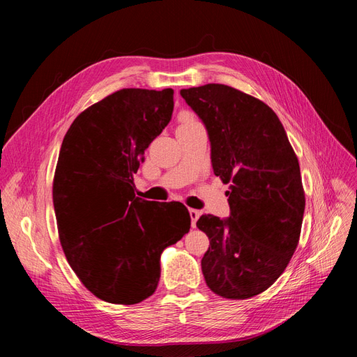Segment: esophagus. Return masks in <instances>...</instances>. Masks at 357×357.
<instances>
[{
    "label": "esophagus",
    "instance_id": "34e87169",
    "mask_svg": "<svg viewBox=\"0 0 357 357\" xmlns=\"http://www.w3.org/2000/svg\"><path fill=\"white\" fill-rule=\"evenodd\" d=\"M189 214H190L192 226H193V228H195V226H197V220L199 219V215H201V211H199V210H195V208H189Z\"/></svg>",
    "mask_w": 357,
    "mask_h": 357
}]
</instances>
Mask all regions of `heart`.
I'll return each instance as SVG.
<instances>
[{"label":"heart","instance_id":"b5f03b06","mask_svg":"<svg viewBox=\"0 0 357 357\" xmlns=\"http://www.w3.org/2000/svg\"><path fill=\"white\" fill-rule=\"evenodd\" d=\"M199 122L197 121L195 117H192V116H185L181 119V125L180 126H189V125H198Z\"/></svg>","mask_w":357,"mask_h":357}]
</instances>
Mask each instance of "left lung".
<instances>
[{"instance_id":"8db88e82","label":"left lung","mask_w":357,"mask_h":357,"mask_svg":"<svg viewBox=\"0 0 357 357\" xmlns=\"http://www.w3.org/2000/svg\"><path fill=\"white\" fill-rule=\"evenodd\" d=\"M208 131L214 174L228 185L229 219L202 214L210 240L201 268L226 299L262 294L283 274L299 243L305 210L298 158L273 109L231 86L181 89Z\"/></svg>"}]
</instances>
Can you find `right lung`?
Instances as JSON below:
<instances>
[{
	"mask_svg": "<svg viewBox=\"0 0 357 357\" xmlns=\"http://www.w3.org/2000/svg\"><path fill=\"white\" fill-rule=\"evenodd\" d=\"M172 95L117 91L75 117L61 146L53 207L62 250L83 286L110 304L152 296L162 252L190 229L183 204L135 197L134 174L171 121Z\"/></svg>",
	"mask_w": 357,
	"mask_h": 357,
	"instance_id": "obj_1",
	"label": "right lung"
}]
</instances>
